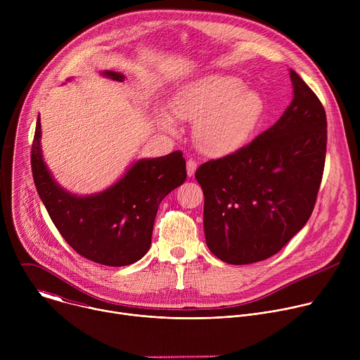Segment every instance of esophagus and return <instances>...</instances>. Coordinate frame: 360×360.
<instances>
[{"label": "esophagus", "instance_id": "1", "mask_svg": "<svg viewBox=\"0 0 360 360\" xmlns=\"http://www.w3.org/2000/svg\"><path fill=\"white\" fill-rule=\"evenodd\" d=\"M196 168H198V164L193 160H188V162H186V174H188V176H193Z\"/></svg>", "mask_w": 360, "mask_h": 360}]
</instances>
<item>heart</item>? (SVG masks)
I'll list each match as a JSON object with an SVG mask.
<instances>
[{"mask_svg": "<svg viewBox=\"0 0 360 360\" xmlns=\"http://www.w3.org/2000/svg\"><path fill=\"white\" fill-rule=\"evenodd\" d=\"M229 75H208L181 86L171 98L175 118L195 125L198 148L214 158L232 155L253 136L264 115V99ZM158 125L178 132L176 121L167 112L157 114Z\"/></svg>", "mask_w": 360, "mask_h": 360, "instance_id": "heart-1", "label": "heart"}]
</instances>
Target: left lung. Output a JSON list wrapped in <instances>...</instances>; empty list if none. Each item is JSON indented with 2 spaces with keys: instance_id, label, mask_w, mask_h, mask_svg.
Segmentation results:
<instances>
[{
  "instance_id": "obj_1",
  "label": "left lung",
  "mask_w": 360,
  "mask_h": 360,
  "mask_svg": "<svg viewBox=\"0 0 360 360\" xmlns=\"http://www.w3.org/2000/svg\"><path fill=\"white\" fill-rule=\"evenodd\" d=\"M290 81L293 99L275 125L195 172L205 196V239L226 264L271 258L315 208L326 157V114L293 70Z\"/></svg>"
}]
</instances>
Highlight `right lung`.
I'll return each instance as SVG.
<instances>
[{"label":"right lung","mask_w":360,"mask_h":360,"mask_svg":"<svg viewBox=\"0 0 360 360\" xmlns=\"http://www.w3.org/2000/svg\"><path fill=\"white\" fill-rule=\"evenodd\" d=\"M102 75L122 82L115 71ZM37 192L51 221L67 243L84 258L107 266H127L148 252L161 200L186 179L181 150L161 158L139 160L125 175L99 193L78 196L61 188L41 153V122L37 120L31 149Z\"/></svg>","instance_id":"add662e5"}]
</instances>
